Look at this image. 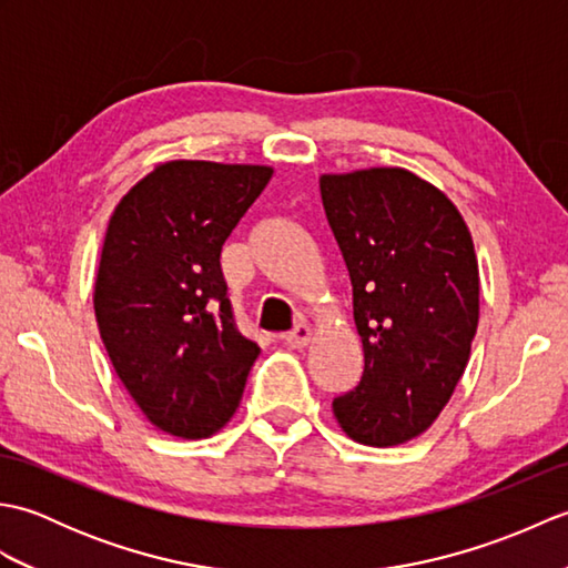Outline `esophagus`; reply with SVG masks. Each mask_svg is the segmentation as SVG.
Here are the masks:
<instances>
[{"instance_id": "34e87169", "label": "esophagus", "mask_w": 568, "mask_h": 568, "mask_svg": "<svg viewBox=\"0 0 568 568\" xmlns=\"http://www.w3.org/2000/svg\"><path fill=\"white\" fill-rule=\"evenodd\" d=\"M310 339H312V329H310V324L300 322V324H295L293 332H287V336H285V344H287V346H293V348H303V346H307V344H310Z\"/></svg>"}]
</instances>
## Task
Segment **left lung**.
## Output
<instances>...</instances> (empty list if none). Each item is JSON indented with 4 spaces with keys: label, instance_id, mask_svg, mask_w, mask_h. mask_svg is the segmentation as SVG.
Segmentation results:
<instances>
[{
    "label": "left lung",
    "instance_id": "8db88e82",
    "mask_svg": "<svg viewBox=\"0 0 568 568\" xmlns=\"http://www.w3.org/2000/svg\"><path fill=\"white\" fill-rule=\"evenodd\" d=\"M322 204L354 287L364 376L334 397L358 444L397 446L439 417L478 327V261L456 204L405 168L322 175Z\"/></svg>",
    "mask_w": 568,
    "mask_h": 568
}]
</instances>
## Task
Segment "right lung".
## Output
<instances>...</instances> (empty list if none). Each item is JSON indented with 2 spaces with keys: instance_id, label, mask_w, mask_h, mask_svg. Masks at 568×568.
<instances>
[{
  "instance_id": "1",
  "label": "right lung",
  "mask_w": 568,
  "mask_h": 568,
  "mask_svg": "<svg viewBox=\"0 0 568 568\" xmlns=\"http://www.w3.org/2000/svg\"><path fill=\"white\" fill-rule=\"evenodd\" d=\"M271 175L268 165L168 161L119 200L106 226L100 336L141 413L173 437L220 432L261 354L236 329L220 256Z\"/></svg>"
}]
</instances>
